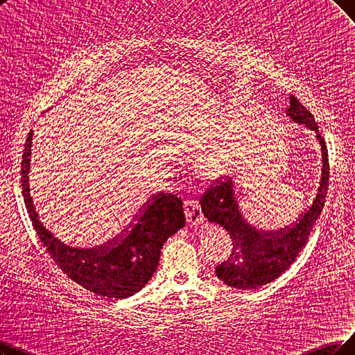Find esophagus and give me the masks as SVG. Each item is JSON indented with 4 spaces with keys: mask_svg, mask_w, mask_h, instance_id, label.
<instances>
[{
    "mask_svg": "<svg viewBox=\"0 0 355 355\" xmlns=\"http://www.w3.org/2000/svg\"><path fill=\"white\" fill-rule=\"evenodd\" d=\"M183 209H185L187 221L189 225H198L204 223V216L200 204L195 200H185L183 201Z\"/></svg>",
    "mask_w": 355,
    "mask_h": 355,
    "instance_id": "obj_1",
    "label": "esophagus"
}]
</instances>
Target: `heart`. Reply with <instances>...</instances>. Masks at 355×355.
<instances>
[{"instance_id": "heart-1", "label": "heart", "mask_w": 355, "mask_h": 355, "mask_svg": "<svg viewBox=\"0 0 355 355\" xmlns=\"http://www.w3.org/2000/svg\"><path fill=\"white\" fill-rule=\"evenodd\" d=\"M221 155H214V157L211 159V164H212V167H216V168H220L223 164H221Z\"/></svg>"}]
</instances>
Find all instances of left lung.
Listing matches in <instances>:
<instances>
[{
	"instance_id": "1",
	"label": "left lung",
	"mask_w": 355,
	"mask_h": 355,
	"mask_svg": "<svg viewBox=\"0 0 355 355\" xmlns=\"http://www.w3.org/2000/svg\"><path fill=\"white\" fill-rule=\"evenodd\" d=\"M287 116L315 131L322 151V178L313 204L290 229L262 232L253 227L240 209L232 179H220L201 196V208L209 223L221 225L230 234L233 250L229 259L216 268L217 277L229 287L250 290L278 278L299 257L307 243L310 230L324 205L329 180L328 150L311 113L294 96H290Z\"/></svg>"
}]
</instances>
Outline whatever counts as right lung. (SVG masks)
<instances>
[{"label":"right lung","mask_w":355,"mask_h":355,"mask_svg":"<svg viewBox=\"0 0 355 355\" xmlns=\"http://www.w3.org/2000/svg\"><path fill=\"white\" fill-rule=\"evenodd\" d=\"M32 137L33 131L23 150L21 192L31 221L51 258L68 278L97 295L119 300L134 295L151 279L166 240L187 223L180 198L160 192L150 198L118 237L90 249L68 246L46 230L33 204L29 187Z\"/></svg>","instance_id":"obj_1"}]
</instances>
